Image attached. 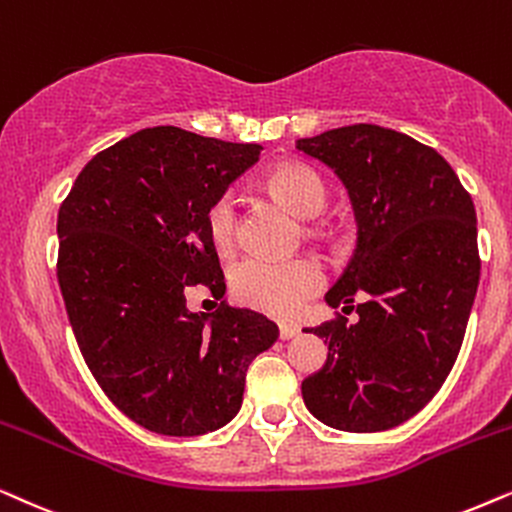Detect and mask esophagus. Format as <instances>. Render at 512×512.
<instances>
[{"label":"esophagus","mask_w":512,"mask_h":512,"mask_svg":"<svg viewBox=\"0 0 512 512\" xmlns=\"http://www.w3.org/2000/svg\"><path fill=\"white\" fill-rule=\"evenodd\" d=\"M299 335V330L295 325H288V323H283V325H278V337L283 339V342H288V339H292V337H297Z\"/></svg>","instance_id":"1"}]
</instances>
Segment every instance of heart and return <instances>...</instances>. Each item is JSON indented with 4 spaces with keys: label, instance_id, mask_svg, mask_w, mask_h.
<instances>
[{
    "label": "heart",
    "instance_id": "b5f03b06",
    "mask_svg": "<svg viewBox=\"0 0 512 512\" xmlns=\"http://www.w3.org/2000/svg\"><path fill=\"white\" fill-rule=\"evenodd\" d=\"M269 192L299 217H316L327 206V187L316 170L306 163L285 161L267 175ZM238 199L222 192L206 210V231L217 255L231 257L238 248ZM325 285V271L313 257L271 260L248 257L231 271V290L250 309L276 318H292L304 309Z\"/></svg>",
    "mask_w": 512,
    "mask_h": 512
}]
</instances>
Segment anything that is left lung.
Returning a JSON list of instances; mask_svg holds the SVG:
<instances>
[{"instance_id": "left-lung-1", "label": "left lung", "mask_w": 512, "mask_h": 512, "mask_svg": "<svg viewBox=\"0 0 512 512\" xmlns=\"http://www.w3.org/2000/svg\"><path fill=\"white\" fill-rule=\"evenodd\" d=\"M349 189L358 245L325 302L353 311L311 330L323 370L302 381L313 417L377 433L424 410L459 356L480 281L478 224L452 166L410 135L374 124L297 140Z\"/></svg>"}]
</instances>
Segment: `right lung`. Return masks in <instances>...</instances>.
<instances>
[{
    "label": "right lung",
    "instance_id": "add662e5",
    "mask_svg": "<svg viewBox=\"0 0 512 512\" xmlns=\"http://www.w3.org/2000/svg\"><path fill=\"white\" fill-rule=\"evenodd\" d=\"M260 152L142 128L95 154L60 206L58 283L81 356L107 398L152 433L189 438L229 424L248 365L278 339L257 311L187 309L194 285L224 297L206 210Z\"/></svg>",
    "mask_w": 512,
    "mask_h": 512
}]
</instances>
